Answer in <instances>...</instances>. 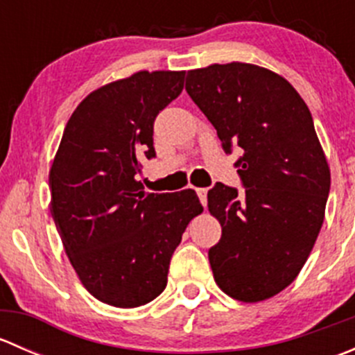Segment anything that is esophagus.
I'll return each mask as SVG.
<instances>
[{
  "mask_svg": "<svg viewBox=\"0 0 355 355\" xmlns=\"http://www.w3.org/2000/svg\"><path fill=\"white\" fill-rule=\"evenodd\" d=\"M196 192H198L199 200L202 202V206H206V204H207V189L199 187V189H196Z\"/></svg>",
  "mask_w": 355,
  "mask_h": 355,
  "instance_id": "esophagus-1",
  "label": "esophagus"
}]
</instances>
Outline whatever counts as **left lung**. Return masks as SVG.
<instances>
[{"mask_svg": "<svg viewBox=\"0 0 355 355\" xmlns=\"http://www.w3.org/2000/svg\"><path fill=\"white\" fill-rule=\"evenodd\" d=\"M189 96L216 128L245 192L218 182L207 209L221 239L209 249L216 285L232 299L261 302L287 288L323 227L330 166L299 92L282 75L232 62L189 70Z\"/></svg>", "mask_w": 355, "mask_h": 355, "instance_id": "obj_1", "label": "left lung"}]
</instances>
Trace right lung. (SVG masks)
<instances>
[{
    "mask_svg": "<svg viewBox=\"0 0 355 355\" xmlns=\"http://www.w3.org/2000/svg\"><path fill=\"white\" fill-rule=\"evenodd\" d=\"M185 71L141 70L92 91L68 120L49 170L51 216L80 284L110 306L156 299L173 250L202 213L192 189L149 194L137 180L156 155L153 125Z\"/></svg>",
    "mask_w": 355,
    "mask_h": 355,
    "instance_id": "obj_1",
    "label": "right lung"
}]
</instances>
